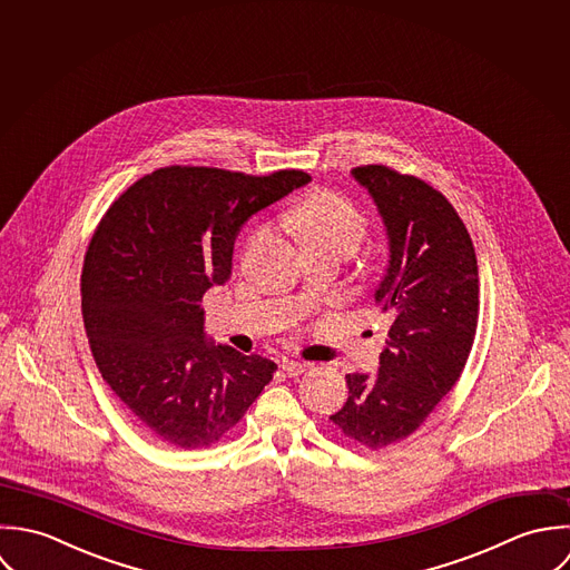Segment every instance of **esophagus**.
<instances>
[{
	"label": "esophagus",
	"instance_id": "34e87169",
	"mask_svg": "<svg viewBox=\"0 0 570 570\" xmlns=\"http://www.w3.org/2000/svg\"><path fill=\"white\" fill-rule=\"evenodd\" d=\"M282 370H284L288 376H299V374H304V372L308 370V363L284 358V361H282Z\"/></svg>",
	"mask_w": 570,
	"mask_h": 570
}]
</instances>
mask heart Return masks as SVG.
Returning a JSON list of instances; mask_svg holds the SVG:
<instances>
[{"label":"heart","instance_id":"heart-1","mask_svg":"<svg viewBox=\"0 0 570 570\" xmlns=\"http://www.w3.org/2000/svg\"><path fill=\"white\" fill-rule=\"evenodd\" d=\"M288 225L295 230L304 253L306 250H335L350 257L358 250L367 235L365 216L342 194L331 189H315L306 194L291 212ZM264 228L250 235L255 242Z\"/></svg>","mask_w":570,"mask_h":570}]
</instances>
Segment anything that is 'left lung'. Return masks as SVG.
<instances>
[{
	"instance_id": "8db88e82",
	"label": "left lung",
	"mask_w": 570,
	"mask_h": 570,
	"mask_svg": "<svg viewBox=\"0 0 570 570\" xmlns=\"http://www.w3.org/2000/svg\"><path fill=\"white\" fill-rule=\"evenodd\" d=\"M387 233L390 259L374 293L387 313L379 372L345 374L347 401L331 416L343 436L383 450L414 434L460 379L480 308L478 259L452 203L385 165L352 169Z\"/></svg>"
}]
</instances>
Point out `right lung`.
I'll use <instances>...</instances> for the list:
<instances>
[{
  "label": "right lung",
  "instance_id": "right-lung-1",
  "mask_svg": "<svg viewBox=\"0 0 570 570\" xmlns=\"http://www.w3.org/2000/svg\"><path fill=\"white\" fill-rule=\"evenodd\" d=\"M311 183L299 169L248 176L165 167L118 196L95 230L81 311L104 381L160 441H223L277 365L205 337L203 295L230 275L239 227Z\"/></svg>",
  "mask_w": 570,
  "mask_h": 570
}]
</instances>
